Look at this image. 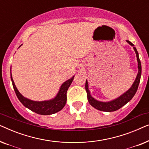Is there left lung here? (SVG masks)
<instances>
[{
	"instance_id": "obj_1",
	"label": "left lung",
	"mask_w": 149,
	"mask_h": 149,
	"mask_svg": "<svg viewBox=\"0 0 149 149\" xmlns=\"http://www.w3.org/2000/svg\"><path fill=\"white\" fill-rule=\"evenodd\" d=\"M130 45L133 47L134 51H135L136 54V58H137L138 61V72L137 76H136V80L134 81L133 84H132V87L128 89V90L120 95L119 97L116 98L113 100L109 101V102H100L97 100L93 98L90 94V91L89 90L88 88V83L86 80V83H85V89H86L87 94V99H88V102L90 104L99 111H105V112H113L115 111H117L118 109H121L122 107L125 105L128 102H130L132 99V97L134 96L135 93L137 91L138 85H139L140 77H141V72H142V67H141V62H140L139 56H138V51L136 48L134 47V45L132 43L130 40H126Z\"/></svg>"
}]
</instances>
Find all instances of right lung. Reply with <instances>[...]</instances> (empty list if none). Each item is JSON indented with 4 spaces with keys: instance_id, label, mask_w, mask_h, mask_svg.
<instances>
[{
    "instance_id": "add662e5",
    "label": "right lung",
    "mask_w": 149,
    "mask_h": 149,
    "mask_svg": "<svg viewBox=\"0 0 149 149\" xmlns=\"http://www.w3.org/2000/svg\"><path fill=\"white\" fill-rule=\"evenodd\" d=\"M72 78L68 79V81H65L63 84L61 85L60 90H59L58 94L52 100L45 101H33L29 100L26 97H24L21 93L17 90L14 81L12 78V75L11 72V79L12 81V84L15 92L17 95V98L21 102V103L24 107L28 108L30 111L34 112V113L39 114L42 115H49L52 114L58 113L62 110L66 103V93L67 90L72 83L73 79Z\"/></svg>"
}]
</instances>
